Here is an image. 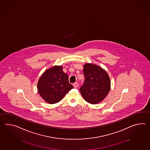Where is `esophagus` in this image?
<instances>
[{"mask_svg":"<svg viewBox=\"0 0 150 150\" xmlns=\"http://www.w3.org/2000/svg\"><path fill=\"white\" fill-rule=\"evenodd\" d=\"M74 87L75 88H76L77 87H78V83H77V82H75V83H74L73 84Z\"/></svg>","mask_w":150,"mask_h":150,"instance_id":"obj_1","label":"esophagus"}]
</instances>
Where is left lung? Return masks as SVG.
<instances>
[{"label": "left lung", "mask_w": 150, "mask_h": 150, "mask_svg": "<svg viewBox=\"0 0 150 150\" xmlns=\"http://www.w3.org/2000/svg\"><path fill=\"white\" fill-rule=\"evenodd\" d=\"M85 80L80 89L81 94L87 102L97 104L108 95L110 89V80L106 70L92 63L83 66Z\"/></svg>", "instance_id": "obj_1"}]
</instances>
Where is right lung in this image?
<instances>
[{"instance_id":"obj_1","label":"right lung","mask_w":150,"mask_h":150,"mask_svg":"<svg viewBox=\"0 0 150 150\" xmlns=\"http://www.w3.org/2000/svg\"><path fill=\"white\" fill-rule=\"evenodd\" d=\"M73 88L69 83L68 75L63 72L61 66H52L46 70L37 83L39 94L50 104L59 102Z\"/></svg>"}]
</instances>
